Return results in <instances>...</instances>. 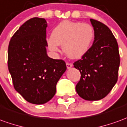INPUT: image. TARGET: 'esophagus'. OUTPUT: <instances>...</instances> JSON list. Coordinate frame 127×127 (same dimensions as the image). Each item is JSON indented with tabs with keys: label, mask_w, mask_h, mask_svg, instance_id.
Returning a JSON list of instances; mask_svg holds the SVG:
<instances>
[{
	"label": "esophagus",
	"mask_w": 127,
	"mask_h": 127,
	"mask_svg": "<svg viewBox=\"0 0 127 127\" xmlns=\"http://www.w3.org/2000/svg\"><path fill=\"white\" fill-rule=\"evenodd\" d=\"M66 67H67V69H70L71 67H72L73 64L71 63H66Z\"/></svg>",
	"instance_id": "esophagus-1"
}]
</instances>
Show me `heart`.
Here are the masks:
<instances>
[{"label":"heart","instance_id":"1","mask_svg":"<svg viewBox=\"0 0 127 127\" xmlns=\"http://www.w3.org/2000/svg\"><path fill=\"white\" fill-rule=\"evenodd\" d=\"M94 36V29L90 24L64 20L53 30L47 45L54 52L59 50L58 45H63V50L68 57L79 58L88 51Z\"/></svg>","mask_w":127,"mask_h":127}]
</instances>
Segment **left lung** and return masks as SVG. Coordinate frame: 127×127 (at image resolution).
Here are the masks:
<instances>
[{"label":"left lung","instance_id":"8db88e82","mask_svg":"<svg viewBox=\"0 0 127 127\" xmlns=\"http://www.w3.org/2000/svg\"><path fill=\"white\" fill-rule=\"evenodd\" d=\"M90 21L94 29V41L82 58L73 63L81 74L76 90L84 100H99L117 82L120 59L118 42L109 28L94 19Z\"/></svg>","mask_w":127,"mask_h":127}]
</instances>
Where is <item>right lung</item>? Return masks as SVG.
Returning a JSON list of instances; mask_svg holds the SVG:
<instances>
[{
	"mask_svg": "<svg viewBox=\"0 0 127 127\" xmlns=\"http://www.w3.org/2000/svg\"><path fill=\"white\" fill-rule=\"evenodd\" d=\"M45 18H33L20 27L8 47L7 64L14 89L30 103L42 104L54 96L66 69L63 60L47 54Z\"/></svg>",
	"mask_w": 127,
	"mask_h": 127,
	"instance_id": "right-lung-1",
	"label": "right lung"
}]
</instances>
